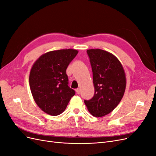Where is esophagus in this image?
I'll list each match as a JSON object with an SVG mask.
<instances>
[{"mask_svg":"<svg viewBox=\"0 0 156 156\" xmlns=\"http://www.w3.org/2000/svg\"><path fill=\"white\" fill-rule=\"evenodd\" d=\"M75 91H76V93L77 94H80V89L79 88H77L76 90H75Z\"/></svg>","mask_w":156,"mask_h":156,"instance_id":"esophagus-1","label":"esophagus"}]
</instances>
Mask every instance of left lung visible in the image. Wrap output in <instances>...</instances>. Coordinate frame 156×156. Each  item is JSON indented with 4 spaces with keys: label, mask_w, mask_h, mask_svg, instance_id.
<instances>
[{
    "label": "left lung",
    "mask_w": 156,
    "mask_h": 156,
    "mask_svg": "<svg viewBox=\"0 0 156 156\" xmlns=\"http://www.w3.org/2000/svg\"><path fill=\"white\" fill-rule=\"evenodd\" d=\"M87 53L92 69L94 95L84 103L92 115L101 117L114 110L121 101L126 75L120 61L111 53L100 49H88Z\"/></svg>",
    "instance_id": "obj_1"
}]
</instances>
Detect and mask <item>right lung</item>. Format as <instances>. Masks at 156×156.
<instances>
[{
  "label": "right lung",
  "instance_id": "add662e5",
  "mask_svg": "<svg viewBox=\"0 0 156 156\" xmlns=\"http://www.w3.org/2000/svg\"><path fill=\"white\" fill-rule=\"evenodd\" d=\"M75 49L48 52L37 59L30 70L29 84L36 104L51 116L62 113L75 92L68 86L66 69L76 56Z\"/></svg>",
  "mask_w": 156,
  "mask_h": 156
}]
</instances>
